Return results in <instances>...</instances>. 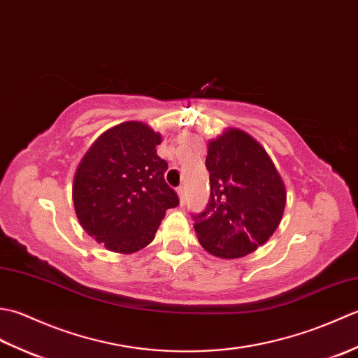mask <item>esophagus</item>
Instances as JSON below:
<instances>
[{
	"label": "esophagus",
	"instance_id": "1",
	"mask_svg": "<svg viewBox=\"0 0 358 358\" xmlns=\"http://www.w3.org/2000/svg\"><path fill=\"white\" fill-rule=\"evenodd\" d=\"M177 194H178V196H180V203L185 204V200H186V189H185L183 186H180V187L177 189Z\"/></svg>",
	"mask_w": 358,
	"mask_h": 358
}]
</instances>
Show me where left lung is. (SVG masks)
<instances>
[{"label": "left lung", "instance_id": "left-lung-1", "mask_svg": "<svg viewBox=\"0 0 358 358\" xmlns=\"http://www.w3.org/2000/svg\"><path fill=\"white\" fill-rule=\"evenodd\" d=\"M210 199L194 215L200 245L220 258H240L264 245L278 227L286 187L268 152L231 127L208 144Z\"/></svg>", "mask_w": 358, "mask_h": 358}]
</instances>
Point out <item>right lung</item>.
I'll list each match as a JSON object with an SVG mask.
<instances>
[{"label": "right lung", "mask_w": 358, "mask_h": 358, "mask_svg": "<svg viewBox=\"0 0 358 358\" xmlns=\"http://www.w3.org/2000/svg\"><path fill=\"white\" fill-rule=\"evenodd\" d=\"M162 135L126 121L101 134L81 158L72 199L80 224L106 249L132 254L154 240L178 195L164 181L167 163L157 155Z\"/></svg>", "instance_id": "obj_1"}]
</instances>
